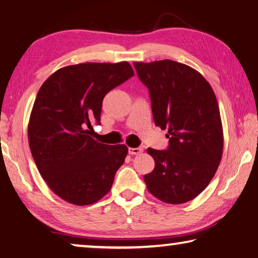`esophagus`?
I'll use <instances>...</instances> for the list:
<instances>
[{
	"label": "esophagus",
	"instance_id": "1",
	"mask_svg": "<svg viewBox=\"0 0 258 258\" xmlns=\"http://www.w3.org/2000/svg\"><path fill=\"white\" fill-rule=\"evenodd\" d=\"M143 151V149L142 148H128V154L131 155V156H133V155H140L141 154V152Z\"/></svg>",
	"mask_w": 258,
	"mask_h": 258
}]
</instances>
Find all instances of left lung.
Returning <instances> with one entry per match:
<instances>
[{"mask_svg": "<svg viewBox=\"0 0 258 258\" xmlns=\"http://www.w3.org/2000/svg\"><path fill=\"white\" fill-rule=\"evenodd\" d=\"M148 90L155 124L168 130L166 150L148 148L155 168L147 189L167 204L190 202L205 190L220 165L223 130L215 93L200 74L173 60L134 62Z\"/></svg>", "mask_w": 258, "mask_h": 258, "instance_id": "8db88e82", "label": "left lung"}]
</instances>
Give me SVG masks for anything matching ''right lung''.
<instances>
[{"mask_svg":"<svg viewBox=\"0 0 258 258\" xmlns=\"http://www.w3.org/2000/svg\"><path fill=\"white\" fill-rule=\"evenodd\" d=\"M132 76L126 61L89 62L59 69L43 83L28 125V141L38 172L66 202L84 206L111 189L127 147L109 146L91 137L100 124L106 94Z\"/></svg>","mask_w":258,"mask_h":258,"instance_id":"add662e5","label":"right lung"}]
</instances>
